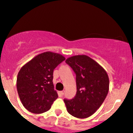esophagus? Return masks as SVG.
Returning a JSON list of instances; mask_svg holds the SVG:
<instances>
[{
	"label": "esophagus",
	"mask_w": 133,
	"mask_h": 133,
	"mask_svg": "<svg viewBox=\"0 0 133 133\" xmlns=\"http://www.w3.org/2000/svg\"><path fill=\"white\" fill-rule=\"evenodd\" d=\"M64 92L65 91H61L60 92V94H61V96H63L64 94Z\"/></svg>",
	"instance_id": "34e87169"
}]
</instances>
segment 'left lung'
Segmentation results:
<instances>
[{
    "instance_id": "8db88e82",
    "label": "left lung",
    "mask_w": 133,
    "mask_h": 133,
    "mask_svg": "<svg viewBox=\"0 0 133 133\" xmlns=\"http://www.w3.org/2000/svg\"><path fill=\"white\" fill-rule=\"evenodd\" d=\"M65 62L76 75L77 92L72 99H64L71 115L84 119L91 116L101 106L109 91V81L106 71L86 55L68 58Z\"/></svg>"
}]
</instances>
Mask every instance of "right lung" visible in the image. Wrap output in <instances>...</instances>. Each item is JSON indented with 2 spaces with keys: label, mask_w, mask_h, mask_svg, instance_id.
<instances>
[{
  "label": "right lung",
  "mask_w": 133,
  "mask_h": 133,
  "mask_svg": "<svg viewBox=\"0 0 133 133\" xmlns=\"http://www.w3.org/2000/svg\"><path fill=\"white\" fill-rule=\"evenodd\" d=\"M65 58L45 52L21 68L17 77V89L23 106L30 112L41 114L49 110L58 97L53 84V71Z\"/></svg>",
  "instance_id": "1"
}]
</instances>
